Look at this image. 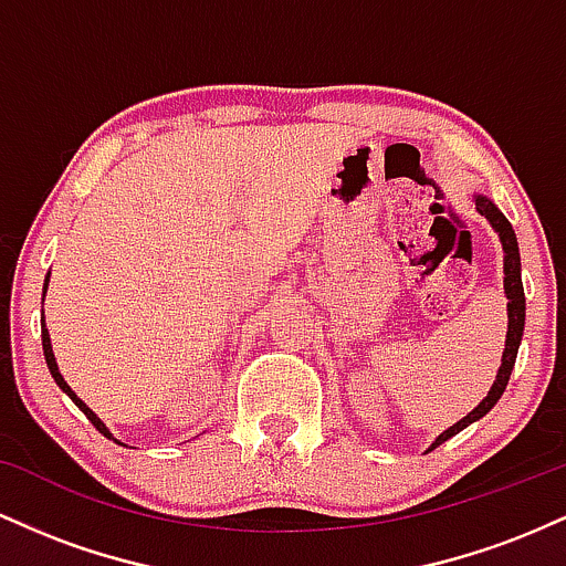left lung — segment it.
<instances>
[{
	"label": "left lung",
	"instance_id": "8db88e82",
	"mask_svg": "<svg viewBox=\"0 0 566 566\" xmlns=\"http://www.w3.org/2000/svg\"><path fill=\"white\" fill-rule=\"evenodd\" d=\"M473 205H476L479 216H484L490 220V226L495 229V233L500 237V244H503V290L505 297H509V333H505V348H503V359H500V369L495 375V382L492 388L486 391V396L479 401L476 407L471 409L465 418H460L458 423L441 431L437 441H433L428 450L433 447L444 444L447 439H452L454 433H460L463 428H469L471 423H476L479 418H484L492 407L497 405V399L503 396L505 386H509L511 378V369L516 365V354L518 346H522V335H524V314H527V303H524V284H522V258H518V242H516V233H513V226L509 223V218L497 210V205L484 193H473Z\"/></svg>",
	"mask_w": 566,
	"mask_h": 566
}]
</instances>
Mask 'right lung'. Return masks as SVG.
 Segmentation results:
<instances>
[{
	"label": "right lung",
	"mask_w": 566,
	"mask_h": 566,
	"mask_svg": "<svg viewBox=\"0 0 566 566\" xmlns=\"http://www.w3.org/2000/svg\"><path fill=\"white\" fill-rule=\"evenodd\" d=\"M48 284H50V274H48V276H44V287H42V305H44V292H48ZM42 348H44V361H48V369H50V375H53V380L57 382V388H61V391H63V394H66V396H69V399H71V401H74V405L82 409V412H84V415H87V420H90V423H93V426L97 428V431H101V433H103V437L114 439V441H116V444H122V441H119V439H116L112 431H108V426H106V423H103V420H101V418H97V415L93 412V409H90V407H87V405H84V401L80 399V396H76L74 391H71V386H69V382H66V380H63L61 369H57L55 354H53V343H50V333H48V324H44V308H42Z\"/></svg>",
	"instance_id": "obj_1"
}]
</instances>
